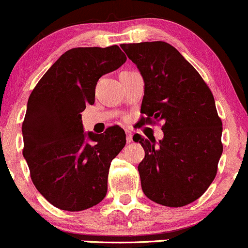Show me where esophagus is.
I'll return each instance as SVG.
<instances>
[{"mask_svg":"<svg viewBox=\"0 0 248 248\" xmlns=\"http://www.w3.org/2000/svg\"><path fill=\"white\" fill-rule=\"evenodd\" d=\"M126 140L128 143L133 141V133L129 129H126Z\"/></svg>","mask_w":248,"mask_h":248,"instance_id":"esophagus-1","label":"esophagus"}]
</instances>
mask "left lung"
Here are the masks:
<instances>
[{
  "instance_id": "8db88e82",
  "label": "left lung",
  "mask_w": 248,
  "mask_h": 248,
  "mask_svg": "<svg viewBox=\"0 0 248 248\" xmlns=\"http://www.w3.org/2000/svg\"><path fill=\"white\" fill-rule=\"evenodd\" d=\"M145 82L141 124L164 121V138L134 135L145 149L138 166L148 199L182 207L199 199L217 175L222 124L212 92L195 68L162 41L121 45Z\"/></svg>"
}]
</instances>
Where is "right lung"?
<instances>
[{
    "mask_svg": "<svg viewBox=\"0 0 248 248\" xmlns=\"http://www.w3.org/2000/svg\"><path fill=\"white\" fill-rule=\"evenodd\" d=\"M126 60L118 46L69 49L29 96L23 156L32 184L55 207L83 211L107 194L110 162L126 145V134L119 127L84 133L81 113L94 103L99 78Z\"/></svg>",
    "mask_w": 248,
    "mask_h": 248,
    "instance_id": "obj_1",
    "label": "right lung"
}]
</instances>
